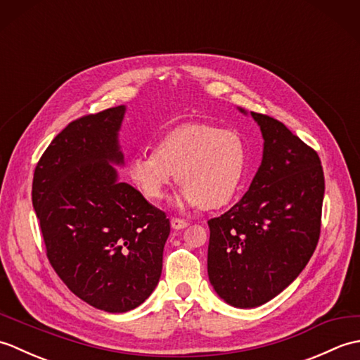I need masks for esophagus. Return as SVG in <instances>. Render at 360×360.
Returning <instances> with one entry per match:
<instances>
[{
  "label": "esophagus",
  "mask_w": 360,
  "mask_h": 360,
  "mask_svg": "<svg viewBox=\"0 0 360 360\" xmlns=\"http://www.w3.org/2000/svg\"><path fill=\"white\" fill-rule=\"evenodd\" d=\"M170 223H172V227H173V229H176V231H178V229H184V227H187V226H188L187 221L181 219V218H172V219H170Z\"/></svg>",
  "instance_id": "esophagus-1"
}]
</instances>
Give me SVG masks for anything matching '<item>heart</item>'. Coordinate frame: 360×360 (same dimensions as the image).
I'll use <instances>...</instances> for the list:
<instances>
[{
    "instance_id": "1",
    "label": "heart",
    "mask_w": 360,
    "mask_h": 360,
    "mask_svg": "<svg viewBox=\"0 0 360 360\" xmlns=\"http://www.w3.org/2000/svg\"><path fill=\"white\" fill-rule=\"evenodd\" d=\"M244 164L246 142L238 131L196 122L164 134L153 153L134 155L127 176L143 198L159 201L176 174L179 205L218 209L238 190Z\"/></svg>"
}]
</instances>
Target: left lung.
<instances>
[{
    "label": "left lung",
    "instance_id": "1",
    "mask_svg": "<svg viewBox=\"0 0 360 360\" xmlns=\"http://www.w3.org/2000/svg\"><path fill=\"white\" fill-rule=\"evenodd\" d=\"M250 114L264 139L262 165L241 200L209 219V280L236 308L269 302L304 269L319 243L325 193L317 151L280 120Z\"/></svg>",
    "mask_w": 360,
    "mask_h": 360
}]
</instances>
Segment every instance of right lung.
I'll list each match as a JSON object with an SVG mask.
<instances>
[{"label": "right lung", "mask_w": 360, "mask_h": 360, "mask_svg": "<svg viewBox=\"0 0 360 360\" xmlns=\"http://www.w3.org/2000/svg\"><path fill=\"white\" fill-rule=\"evenodd\" d=\"M125 106L72 120L38 160L32 204L46 255L72 292L106 312L143 303L162 272L170 221L119 181Z\"/></svg>", "instance_id": "add662e5"}]
</instances>
